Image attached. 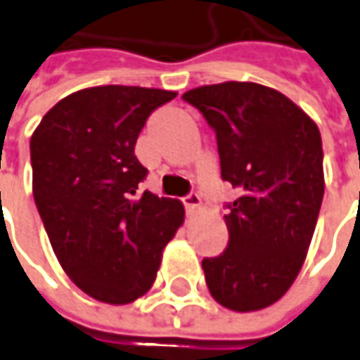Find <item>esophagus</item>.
<instances>
[{
  "instance_id": "1",
  "label": "esophagus",
  "mask_w": 360,
  "mask_h": 360,
  "mask_svg": "<svg viewBox=\"0 0 360 360\" xmlns=\"http://www.w3.org/2000/svg\"><path fill=\"white\" fill-rule=\"evenodd\" d=\"M183 205H185V209H187L189 214H195V212L200 209V197L197 193H191V195H187V197L183 199Z\"/></svg>"
}]
</instances>
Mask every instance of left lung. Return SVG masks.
I'll return each instance as SVG.
<instances>
[{
    "mask_svg": "<svg viewBox=\"0 0 360 360\" xmlns=\"http://www.w3.org/2000/svg\"><path fill=\"white\" fill-rule=\"evenodd\" d=\"M217 134L222 179L240 197L224 214L229 246L202 260L209 292L232 311L276 303L302 270L323 200V149L314 120L282 92L221 82L183 94Z\"/></svg>",
    "mask_w": 360,
    "mask_h": 360,
    "instance_id": "obj_1",
    "label": "left lung"
}]
</instances>
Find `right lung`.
I'll use <instances>...</instances> for the list:
<instances>
[{
	"label": "right lung",
	"instance_id": "obj_1",
	"mask_svg": "<svg viewBox=\"0 0 360 360\" xmlns=\"http://www.w3.org/2000/svg\"><path fill=\"white\" fill-rule=\"evenodd\" d=\"M177 96L141 86L84 88L46 112L31 136L33 197L58 264L102 303L136 302L155 282L183 202L138 185L134 155L148 116Z\"/></svg>",
	"mask_w": 360,
	"mask_h": 360
}]
</instances>
